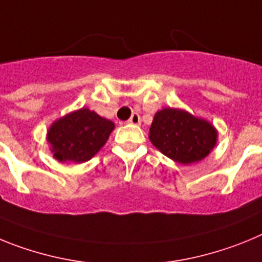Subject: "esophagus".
I'll list each match as a JSON object with an SVG mask.
<instances>
[{
    "label": "esophagus",
    "instance_id": "1",
    "mask_svg": "<svg viewBox=\"0 0 262 262\" xmlns=\"http://www.w3.org/2000/svg\"><path fill=\"white\" fill-rule=\"evenodd\" d=\"M128 123L129 124H140V115H139L138 113H134V114L131 115V118L128 119Z\"/></svg>",
    "mask_w": 262,
    "mask_h": 262
}]
</instances>
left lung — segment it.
I'll use <instances>...</instances> for the list:
<instances>
[{
    "label": "left lung",
    "mask_w": 262,
    "mask_h": 262,
    "mask_svg": "<svg viewBox=\"0 0 262 262\" xmlns=\"http://www.w3.org/2000/svg\"><path fill=\"white\" fill-rule=\"evenodd\" d=\"M148 138L166 157L189 165L209 156L216 145L217 129L184 108L165 107L155 114Z\"/></svg>",
    "instance_id": "obj_1"
}]
</instances>
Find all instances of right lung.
I'll use <instances>...</instances> for the list:
<instances>
[{"instance_id":"1","label":"right lung","mask_w":262,"mask_h":262,"mask_svg":"<svg viewBox=\"0 0 262 262\" xmlns=\"http://www.w3.org/2000/svg\"><path fill=\"white\" fill-rule=\"evenodd\" d=\"M114 128V122L88 107H81L51 124L47 143L60 163H85L106 144Z\"/></svg>"}]
</instances>
